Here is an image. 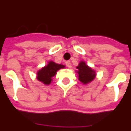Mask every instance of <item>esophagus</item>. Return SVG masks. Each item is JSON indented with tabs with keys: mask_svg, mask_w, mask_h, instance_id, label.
<instances>
[{
	"mask_svg": "<svg viewBox=\"0 0 131 131\" xmlns=\"http://www.w3.org/2000/svg\"><path fill=\"white\" fill-rule=\"evenodd\" d=\"M66 65L67 66L70 68V67L71 66V65H70V61H66Z\"/></svg>",
	"mask_w": 131,
	"mask_h": 131,
	"instance_id": "esophagus-1",
	"label": "esophagus"
}]
</instances>
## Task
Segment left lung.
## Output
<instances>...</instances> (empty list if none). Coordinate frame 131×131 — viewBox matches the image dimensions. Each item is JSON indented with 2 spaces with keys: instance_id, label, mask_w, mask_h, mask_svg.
Instances as JSON below:
<instances>
[{
  "instance_id": "8db88e82",
  "label": "left lung",
  "mask_w": 131,
  "mask_h": 131,
  "mask_svg": "<svg viewBox=\"0 0 131 131\" xmlns=\"http://www.w3.org/2000/svg\"><path fill=\"white\" fill-rule=\"evenodd\" d=\"M76 68L77 69L76 72L78 74V79L84 84L91 82L96 78V71L83 61L80 62Z\"/></svg>"
}]
</instances>
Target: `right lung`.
I'll list each match as a JSON object with an SVG mask.
<instances>
[{
	"label": "right lung",
	"mask_w": 131,
	"mask_h": 131,
	"mask_svg": "<svg viewBox=\"0 0 131 131\" xmlns=\"http://www.w3.org/2000/svg\"><path fill=\"white\" fill-rule=\"evenodd\" d=\"M64 65L58 64L54 61H49L47 65L39 70L37 72V80L45 85L51 83L52 78L55 76L56 72L61 68H65Z\"/></svg>",
	"instance_id": "right-lung-1"
}]
</instances>
